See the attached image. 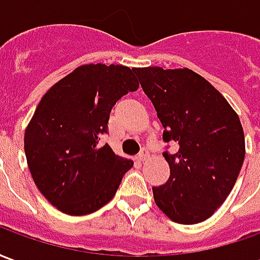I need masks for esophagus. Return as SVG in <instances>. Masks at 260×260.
Wrapping results in <instances>:
<instances>
[{
  "mask_svg": "<svg viewBox=\"0 0 260 260\" xmlns=\"http://www.w3.org/2000/svg\"><path fill=\"white\" fill-rule=\"evenodd\" d=\"M147 157H149V150H147V147H143L138 154V158H139V161H145Z\"/></svg>",
  "mask_w": 260,
  "mask_h": 260,
  "instance_id": "1",
  "label": "esophagus"
}]
</instances>
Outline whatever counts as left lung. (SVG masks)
<instances>
[{"label":"left lung","mask_w":260,"mask_h":260,"mask_svg":"<svg viewBox=\"0 0 260 260\" xmlns=\"http://www.w3.org/2000/svg\"><path fill=\"white\" fill-rule=\"evenodd\" d=\"M132 71L157 111L163 141L178 146L177 153L164 152L170 178L153 186L154 202L175 223L205 221L227 199L244 163L240 118L221 93L191 69Z\"/></svg>","instance_id":"obj_1"}]
</instances>
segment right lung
I'll list each match as a JSON object with an SVG mask.
<instances>
[{"instance_id": "obj_1", "label": "right lung", "mask_w": 260, "mask_h": 260, "mask_svg": "<svg viewBox=\"0 0 260 260\" xmlns=\"http://www.w3.org/2000/svg\"><path fill=\"white\" fill-rule=\"evenodd\" d=\"M138 87L128 67L89 64L43 96L26 128L25 153L39 191L58 210L85 216L114 198L134 161L99 141L114 104Z\"/></svg>"}]
</instances>
